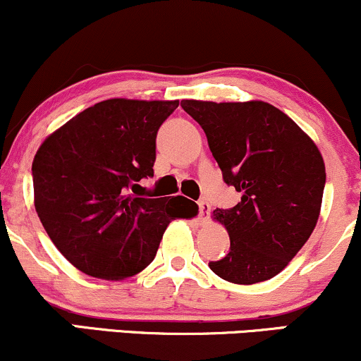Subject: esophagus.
Listing matches in <instances>:
<instances>
[{
    "label": "esophagus",
    "instance_id": "1",
    "mask_svg": "<svg viewBox=\"0 0 361 361\" xmlns=\"http://www.w3.org/2000/svg\"><path fill=\"white\" fill-rule=\"evenodd\" d=\"M198 212H200V217H204V219L209 217V214H210L209 202H205V200L198 202Z\"/></svg>",
    "mask_w": 361,
    "mask_h": 361
}]
</instances>
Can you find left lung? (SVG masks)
<instances>
[{
    "instance_id": "8db88e82",
    "label": "left lung",
    "mask_w": 361,
    "mask_h": 361,
    "mask_svg": "<svg viewBox=\"0 0 361 361\" xmlns=\"http://www.w3.org/2000/svg\"><path fill=\"white\" fill-rule=\"evenodd\" d=\"M181 109L204 128L224 181L243 195L233 209L214 210L231 250L210 270L239 285L273 279L317 224L326 185L321 152L270 103L183 100Z\"/></svg>"
}]
</instances>
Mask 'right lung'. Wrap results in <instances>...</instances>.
<instances>
[{"mask_svg": "<svg viewBox=\"0 0 361 361\" xmlns=\"http://www.w3.org/2000/svg\"><path fill=\"white\" fill-rule=\"evenodd\" d=\"M180 102L111 98L44 140L32 164L35 210L69 263L94 279L123 280L154 259L168 224L193 217L185 197H132L154 176L156 135Z\"/></svg>", "mask_w": 361, "mask_h": 361, "instance_id": "obj_1", "label": "right lung"}]
</instances>
